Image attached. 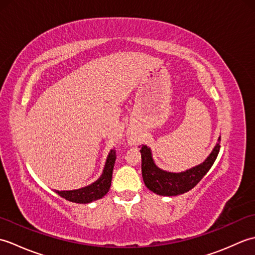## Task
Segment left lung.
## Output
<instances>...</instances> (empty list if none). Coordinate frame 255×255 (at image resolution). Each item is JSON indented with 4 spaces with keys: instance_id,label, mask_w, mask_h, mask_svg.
<instances>
[{
    "instance_id": "8db88e82",
    "label": "left lung",
    "mask_w": 255,
    "mask_h": 255,
    "mask_svg": "<svg viewBox=\"0 0 255 255\" xmlns=\"http://www.w3.org/2000/svg\"><path fill=\"white\" fill-rule=\"evenodd\" d=\"M219 142L220 138H218V143H216L211 153L203 163L180 173L167 172L156 166L152 159L151 149L147 145H142L140 152H141L142 177L145 186L151 192L162 196H176L191 191L210 170L215 160L217 159L220 149Z\"/></svg>"
}]
</instances>
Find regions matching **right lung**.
I'll list each match as a JSON object with an SVG mask.
<instances>
[{"mask_svg":"<svg viewBox=\"0 0 255 255\" xmlns=\"http://www.w3.org/2000/svg\"><path fill=\"white\" fill-rule=\"evenodd\" d=\"M115 161L116 151L113 149L108 153L104 170H103V173L99 180L92 183L91 185L82 188L73 189V191H56V193L60 195L62 198L69 200V202L78 204H88L104 197L107 192L110 191Z\"/></svg>","mask_w":255,"mask_h":255,"instance_id":"1","label":"right lung"}]
</instances>
